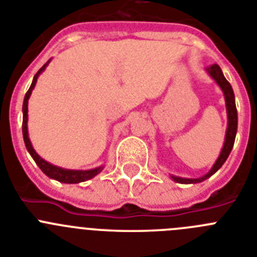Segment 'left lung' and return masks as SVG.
I'll list each match as a JSON object with an SVG mask.
<instances>
[{"instance_id": "obj_1", "label": "left lung", "mask_w": 257, "mask_h": 257, "mask_svg": "<svg viewBox=\"0 0 257 257\" xmlns=\"http://www.w3.org/2000/svg\"><path fill=\"white\" fill-rule=\"evenodd\" d=\"M206 70L208 72L211 77L213 78V81L219 85V87L221 88L224 97H225V106H226V115H228V127H226V134H225V142L222 145V149L220 152L219 157H217L216 162L213 163V166L211 167L210 171L206 175H203L202 178L197 179H189V178H180V176H174V175H170L171 179L176 183L180 184H197L201 183V181L206 180L210 176H212L217 170L221 167L224 163H225L226 158L230 154L231 149H233V145H234L235 140V134H237V126H238V115H237V108H235V99H234V92H233V88H231L230 83L226 81V78L222 74L221 68L217 64H213L211 67L206 68Z\"/></svg>"}]
</instances>
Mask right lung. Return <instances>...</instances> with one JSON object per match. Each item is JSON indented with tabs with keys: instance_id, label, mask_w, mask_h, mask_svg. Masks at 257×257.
I'll return each mask as SVG.
<instances>
[{
	"instance_id": "1",
	"label": "right lung",
	"mask_w": 257,
	"mask_h": 257,
	"mask_svg": "<svg viewBox=\"0 0 257 257\" xmlns=\"http://www.w3.org/2000/svg\"><path fill=\"white\" fill-rule=\"evenodd\" d=\"M50 63V60L47 61L46 64L44 67L41 68L38 70L36 76L33 77V81H32V85L29 87V90L27 91L26 96H24V101H23V138H24V143H26L27 151L29 152V154L32 156V158L35 160V162L37 163V166L41 169V171L44 172L46 176H49L50 179H54V180H58L60 183L64 184H78L82 183V181L90 180V179L95 178L97 174H100L103 171L104 166H99L96 169L92 170H67V169H61L59 166H54L51 165L50 162L45 161L42 157L38 156L36 153V151L32 147V143L29 140V135H28V100L29 97H31L32 91H33V88H35L36 82H37L38 76H40L45 69H46L47 64Z\"/></svg>"
}]
</instances>
